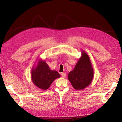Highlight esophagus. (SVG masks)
Here are the masks:
<instances>
[{
    "label": "esophagus",
    "mask_w": 122,
    "mask_h": 122,
    "mask_svg": "<svg viewBox=\"0 0 122 122\" xmlns=\"http://www.w3.org/2000/svg\"><path fill=\"white\" fill-rule=\"evenodd\" d=\"M61 75L62 77H64V78H65V77H66V73H62L61 74Z\"/></svg>",
    "instance_id": "esophagus-1"
}]
</instances>
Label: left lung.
Returning <instances> with one entry per match:
<instances>
[{
	"label": "left lung",
	"mask_w": 122,
	"mask_h": 122,
	"mask_svg": "<svg viewBox=\"0 0 122 122\" xmlns=\"http://www.w3.org/2000/svg\"><path fill=\"white\" fill-rule=\"evenodd\" d=\"M73 71L68 74V79L76 90H82L93 80L94 70L88 55L84 51Z\"/></svg>",
	"instance_id": "left-lung-1"
}]
</instances>
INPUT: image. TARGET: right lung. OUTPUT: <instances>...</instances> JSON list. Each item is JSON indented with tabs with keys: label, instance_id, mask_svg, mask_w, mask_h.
<instances>
[{
	"label": "right lung",
	"instance_id": "add662e5",
	"mask_svg": "<svg viewBox=\"0 0 122 122\" xmlns=\"http://www.w3.org/2000/svg\"><path fill=\"white\" fill-rule=\"evenodd\" d=\"M57 71L51 70L46 62L42 60L38 61L37 66L31 70V79L36 86L41 90L48 88L53 81L60 77Z\"/></svg>",
	"mask_w": 122,
	"mask_h": 122
}]
</instances>
